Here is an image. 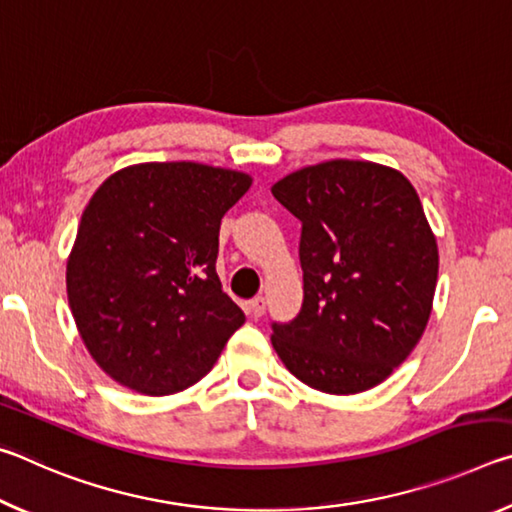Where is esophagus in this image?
I'll return each instance as SVG.
<instances>
[{
	"mask_svg": "<svg viewBox=\"0 0 512 512\" xmlns=\"http://www.w3.org/2000/svg\"><path fill=\"white\" fill-rule=\"evenodd\" d=\"M248 314L253 318H262L266 314V300L259 296V298H253L248 302Z\"/></svg>",
	"mask_w": 512,
	"mask_h": 512,
	"instance_id": "1",
	"label": "esophagus"
}]
</instances>
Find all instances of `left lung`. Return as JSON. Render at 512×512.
I'll return each mask as SVG.
<instances>
[{"instance_id": "8db88e82", "label": "left lung", "mask_w": 512, "mask_h": 512, "mask_svg": "<svg viewBox=\"0 0 512 512\" xmlns=\"http://www.w3.org/2000/svg\"><path fill=\"white\" fill-rule=\"evenodd\" d=\"M300 219L305 300L271 343L302 384L354 395L418 345L438 280V244L420 196L377 162L327 160L271 187Z\"/></svg>"}]
</instances>
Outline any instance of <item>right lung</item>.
I'll list each match as a JSON object with an SVG mask.
<instances>
[{
  "label": "right lung",
  "instance_id": "obj_1",
  "mask_svg": "<svg viewBox=\"0 0 512 512\" xmlns=\"http://www.w3.org/2000/svg\"><path fill=\"white\" fill-rule=\"evenodd\" d=\"M253 178L198 162H142L85 205L67 259V300L99 368L160 397L201 381L244 311L216 275L223 214Z\"/></svg>",
  "mask_w": 512,
  "mask_h": 512
}]
</instances>
